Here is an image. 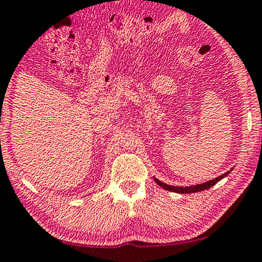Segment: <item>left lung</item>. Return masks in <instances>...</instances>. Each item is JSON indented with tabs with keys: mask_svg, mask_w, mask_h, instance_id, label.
<instances>
[{
	"mask_svg": "<svg viewBox=\"0 0 262 262\" xmlns=\"http://www.w3.org/2000/svg\"><path fill=\"white\" fill-rule=\"evenodd\" d=\"M232 169V168H231ZM230 171H227L224 173V174L216 177V178L214 179H210V181L206 182V183H202V184H196V185H189V186H172V185H168V184H165V183H162L161 181H159V179H156L154 177V181L156 182V184L160 185L161 188H164L165 190H168V191H172V192H177V193H193V192H200V191H203V190H207L209 188H212L213 185H215L216 183L222 181L223 178H225L226 176L230 174Z\"/></svg>",
	"mask_w": 262,
	"mask_h": 262,
	"instance_id": "left-lung-1",
	"label": "left lung"
}]
</instances>
